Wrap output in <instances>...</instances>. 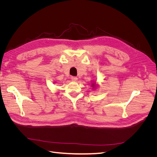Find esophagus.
I'll return each instance as SVG.
<instances>
[{"mask_svg":"<svg viewBox=\"0 0 157 157\" xmlns=\"http://www.w3.org/2000/svg\"><path fill=\"white\" fill-rule=\"evenodd\" d=\"M71 80H72L73 81H77L78 78H77V77H71Z\"/></svg>","mask_w":157,"mask_h":157,"instance_id":"obj_1","label":"esophagus"}]
</instances>
